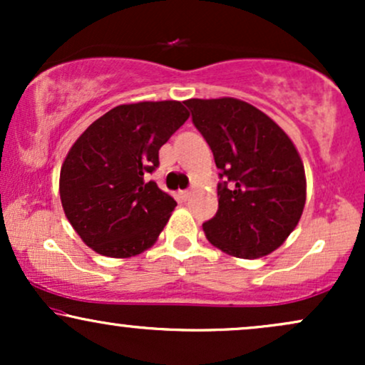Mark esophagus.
<instances>
[{
    "instance_id": "esophagus-1",
    "label": "esophagus",
    "mask_w": 365,
    "mask_h": 365,
    "mask_svg": "<svg viewBox=\"0 0 365 365\" xmlns=\"http://www.w3.org/2000/svg\"><path fill=\"white\" fill-rule=\"evenodd\" d=\"M190 195H192L190 190H180V192H178V197H180V199H182V200H187Z\"/></svg>"
}]
</instances>
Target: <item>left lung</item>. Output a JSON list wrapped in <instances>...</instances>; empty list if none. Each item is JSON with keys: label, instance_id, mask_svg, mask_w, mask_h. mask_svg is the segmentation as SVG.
I'll return each instance as SVG.
<instances>
[{"label": "left lung", "instance_id": "obj_1", "mask_svg": "<svg viewBox=\"0 0 365 365\" xmlns=\"http://www.w3.org/2000/svg\"><path fill=\"white\" fill-rule=\"evenodd\" d=\"M185 104L225 180L217 185L216 216L202 225L206 238L233 257L274 252L299 225L307 195L295 144L266 113L240 99Z\"/></svg>", "mask_w": 365, "mask_h": 365}]
</instances>
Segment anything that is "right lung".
Listing matches in <instances>:
<instances>
[{
  "label": "right lung",
  "instance_id": "add662e5",
  "mask_svg": "<svg viewBox=\"0 0 365 365\" xmlns=\"http://www.w3.org/2000/svg\"><path fill=\"white\" fill-rule=\"evenodd\" d=\"M188 116L180 101L120 104L70 148L60 171L61 206L94 252L127 259L156 244L177 202L145 173L158 168L159 149Z\"/></svg>",
  "mask_w": 365,
  "mask_h": 365
}]
</instances>
